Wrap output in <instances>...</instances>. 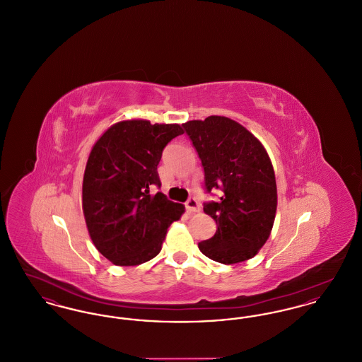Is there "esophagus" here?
<instances>
[{
  "label": "esophagus",
  "instance_id": "obj_1",
  "mask_svg": "<svg viewBox=\"0 0 362 362\" xmlns=\"http://www.w3.org/2000/svg\"><path fill=\"white\" fill-rule=\"evenodd\" d=\"M186 209L191 213V211H199L201 206L195 198H189V201L186 202Z\"/></svg>",
  "mask_w": 362,
  "mask_h": 362
}]
</instances>
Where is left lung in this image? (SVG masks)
I'll list each match as a JSON object with an SVG mask.
<instances>
[{
  "mask_svg": "<svg viewBox=\"0 0 362 362\" xmlns=\"http://www.w3.org/2000/svg\"><path fill=\"white\" fill-rule=\"evenodd\" d=\"M202 161L207 191H223L204 211L217 224L201 252L235 264L254 258L269 239L276 211V173L262 142L239 122L211 115L183 123Z\"/></svg>",
  "mask_w": 362,
  "mask_h": 362,
  "instance_id": "8db88e82",
  "label": "left lung"
}]
</instances>
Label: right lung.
I'll return each mask as SVG.
<instances>
[{"label": "right lung", "instance_id": "1", "mask_svg": "<svg viewBox=\"0 0 362 362\" xmlns=\"http://www.w3.org/2000/svg\"><path fill=\"white\" fill-rule=\"evenodd\" d=\"M183 134L177 123L127 119L110 126L92 146L83 179V213L96 250L117 266H137L161 251L168 226L185 206L163 192V149Z\"/></svg>", "mask_w": 362, "mask_h": 362}]
</instances>
